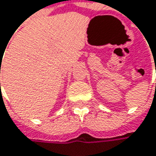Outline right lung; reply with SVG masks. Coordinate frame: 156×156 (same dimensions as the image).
I'll list each match as a JSON object with an SVG mask.
<instances>
[{
    "label": "right lung",
    "instance_id": "obj_1",
    "mask_svg": "<svg viewBox=\"0 0 156 156\" xmlns=\"http://www.w3.org/2000/svg\"><path fill=\"white\" fill-rule=\"evenodd\" d=\"M1 61H2V59H1ZM0 69H1V67H0ZM0 72H1V69H0Z\"/></svg>",
    "mask_w": 156,
    "mask_h": 156
}]
</instances>
